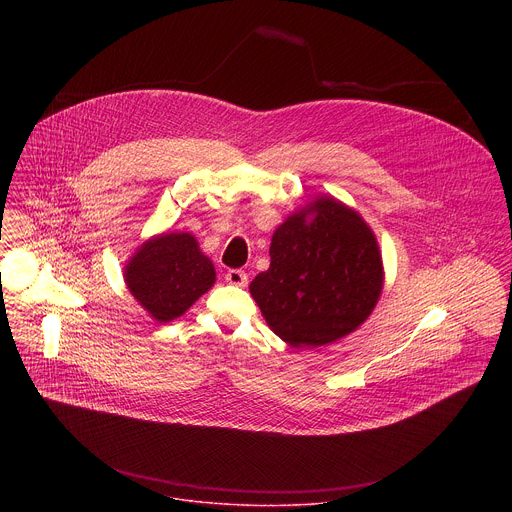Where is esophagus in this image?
<instances>
[{
  "instance_id": "34e87169",
  "label": "esophagus",
  "mask_w": 512,
  "mask_h": 512,
  "mask_svg": "<svg viewBox=\"0 0 512 512\" xmlns=\"http://www.w3.org/2000/svg\"><path fill=\"white\" fill-rule=\"evenodd\" d=\"M224 278L230 286H236V288H244L248 284V276L242 270H228Z\"/></svg>"
}]
</instances>
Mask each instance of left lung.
Masks as SVG:
<instances>
[{"label":"left lung","instance_id":"8db88e82","mask_svg":"<svg viewBox=\"0 0 512 512\" xmlns=\"http://www.w3.org/2000/svg\"><path fill=\"white\" fill-rule=\"evenodd\" d=\"M270 258L250 293L268 327L295 349L347 337L380 299L378 240L361 213L335 197H317L293 211L274 230Z\"/></svg>","mask_w":512,"mask_h":512}]
</instances>
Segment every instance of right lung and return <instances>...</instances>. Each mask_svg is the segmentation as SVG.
Returning a JSON list of instances; mask_svg holds the SVG:
<instances>
[{"instance_id":"right-lung-1","label":"right lung","mask_w":512,"mask_h":512,"mask_svg":"<svg viewBox=\"0 0 512 512\" xmlns=\"http://www.w3.org/2000/svg\"><path fill=\"white\" fill-rule=\"evenodd\" d=\"M215 280V266L191 232L147 238L124 266L126 288L157 323L181 317Z\"/></svg>"}]
</instances>
